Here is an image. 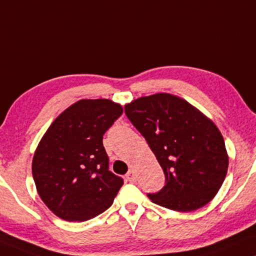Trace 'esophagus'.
Returning a JSON list of instances; mask_svg holds the SVG:
<instances>
[{
    "mask_svg": "<svg viewBox=\"0 0 256 256\" xmlns=\"http://www.w3.org/2000/svg\"><path fill=\"white\" fill-rule=\"evenodd\" d=\"M126 178L129 182H136V176H135L134 171H129L127 174H126Z\"/></svg>",
    "mask_w": 256,
    "mask_h": 256,
    "instance_id": "obj_1",
    "label": "esophagus"
}]
</instances>
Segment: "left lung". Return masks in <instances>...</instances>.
<instances>
[{"instance_id":"1","label":"left lung","mask_w":256,"mask_h":256,"mask_svg":"<svg viewBox=\"0 0 256 256\" xmlns=\"http://www.w3.org/2000/svg\"><path fill=\"white\" fill-rule=\"evenodd\" d=\"M165 174V185L148 198L170 210L194 211L215 197L228 171L224 140L215 123L170 94L141 97L124 106Z\"/></svg>"}]
</instances>
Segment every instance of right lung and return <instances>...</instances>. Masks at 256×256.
<instances>
[{
  "instance_id": "1",
  "label": "right lung",
  "mask_w": 256,
  "mask_h": 256,
  "mask_svg": "<svg viewBox=\"0 0 256 256\" xmlns=\"http://www.w3.org/2000/svg\"><path fill=\"white\" fill-rule=\"evenodd\" d=\"M122 112L109 100H80L41 138L32 173L40 198L62 220L84 222L112 206L123 179L109 171L103 135Z\"/></svg>"
}]
</instances>
